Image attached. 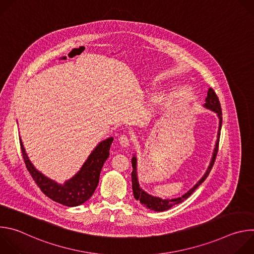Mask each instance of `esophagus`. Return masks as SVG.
<instances>
[{
	"label": "esophagus",
	"instance_id": "esophagus-1",
	"mask_svg": "<svg viewBox=\"0 0 254 254\" xmlns=\"http://www.w3.org/2000/svg\"><path fill=\"white\" fill-rule=\"evenodd\" d=\"M119 141L123 147H127V146H129V143H130V138L127 135H121L119 137Z\"/></svg>",
	"mask_w": 254,
	"mask_h": 254
}]
</instances>
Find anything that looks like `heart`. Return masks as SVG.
<instances>
[{
	"instance_id": "heart-1",
	"label": "heart",
	"mask_w": 254,
	"mask_h": 254,
	"mask_svg": "<svg viewBox=\"0 0 254 254\" xmlns=\"http://www.w3.org/2000/svg\"><path fill=\"white\" fill-rule=\"evenodd\" d=\"M161 101V98L159 97V96H156L155 98H154V102H156V103H158V102H160Z\"/></svg>"
}]
</instances>
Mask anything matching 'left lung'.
Segmentation results:
<instances>
[{
	"label": "left lung",
	"instance_id": "8db88e82",
	"mask_svg": "<svg viewBox=\"0 0 254 254\" xmlns=\"http://www.w3.org/2000/svg\"><path fill=\"white\" fill-rule=\"evenodd\" d=\"M204 106L206 108H209L212 112L216 113L217 116L219 118V129H218V138H217L216 144H215V149H214V153H213V157L211 160V163L206 171V173L204 174V176L200 179L199 182L192 188L190 189L187 193H185L182 197L179 198H175V199H161L159 197H154L148 193L144 192L138 185V181H137V174H136V158L135 156L132 157L131 159V164H132V172H131V184H132V192H133V197L136 200H139V202L144 206L147 207L148 209L157 211V212H162V211H166L168 209H170L171 207H173L174 205H177L179 203H182L184 200H186L187 198H189L192 193L204 182L206 180V178L208 177L217 153H218V148H219V136H220V131H221V126H222V111H221V105H220V101L218 96L215 93L213 88H209L208 89V93H207V97H206V102L204 104Z\"/></svg>",
	"mask_w": 254,
	"mask_h": 254
}]
</instances>
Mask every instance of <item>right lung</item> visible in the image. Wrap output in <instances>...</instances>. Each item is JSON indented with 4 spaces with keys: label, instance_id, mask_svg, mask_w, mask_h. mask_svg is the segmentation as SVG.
Masks as SVG:
<instances>
[{
    "label": "right lung",
    "instance_id": "obj_1",
    "mask_svg": "<svg viewBox=\"0 0 254 254\" xmlns=\"http://www.w3.org/2000/svg\"><path fill=\"white\" fill-rule=\"evenodd\" d=\"M113 140V137H108L98 143V146L89 155L80 171L73 178L66 181L64 185L57 184L36 170L25 152L21 139L20 146L26 168L41 191L47 197L59 204L74 207L86 202L93 195L99 182V175L102 166L110 156V149Z\"/></svg>",
    "mask_w": 254,
    "mask_h": 254
}]
</instances>
